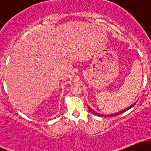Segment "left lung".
I'll use <instances>...</instances> for the list:
<instances>
[{
    "instance_id": "1",
    "label": "left lung",
    "mask_w": 151,
    "mask_h": 151,
    "mask_svg": "<svg viewBox=\"0 0 151 151\" xmlns=\"http://www.w3.org/2000/svg\"><path fill=\"white\" fill-rule=\"evenodd\" d=\"M136 103L133 104L130 106L129 107H128V108H126V109H124V110H122V111H119V112H118V113H116V114H111V115H104V114H99V113H97V112H96V111H95L92 110V109H91V108H89V106H88V108H89V110L90 112H91V113L94 114V115L97 116H101V117H102V116H103V117L104 116H105V117L106 116H109V117H111V116H119V115H120V114H121L122 113H124V112L126 111L129 110L130 109L132 108L133 106H135V104H136Z\"/></svg>"
}]
</instances>
